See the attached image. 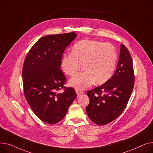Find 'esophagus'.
<instances>
[{"label": "esophagus", "instance_id": "34e87169", "mask_svg": "<svg viewBox=\"0 0 153 153\" xmlns=\"http://www.w3.org/2000/svg\"><path fill=\"white\" fill-rule=\"evenodd\" d=\"M76 93L77 94V96H79L80 95H82V94H83V92L82 91L78 90V89H76Z\"/></svg>", "mask_w": 153, "mask_h": 153}]
</instances>
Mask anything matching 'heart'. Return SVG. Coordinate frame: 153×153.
Masks as SVG:
<instances>
[{
    "instance_id": "1",
    "label": "heart",
    "mask_w": 153,
    "mask_h": 153,
    "mask_svg": "<svg viewBox=\"0 0 153 153\" xmlns=\"http://www.w3.org/2000/svg\"><path fill=\"white\" fill-rule=\"evenodd\" d=\"M117 52L112 44L100 41L84 39L75 43L71 53H65L61 59V68L70 76L75 75L83 65V71L69 81L70 86L82 90L94 82L101 85L113 75Z\"/></svg>"
}]
</instances>
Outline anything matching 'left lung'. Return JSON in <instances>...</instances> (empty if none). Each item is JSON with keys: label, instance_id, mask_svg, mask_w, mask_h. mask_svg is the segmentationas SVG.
<instances>
[{"label": "left lung", "instance_id": "1", "mask_svg": "<svg viewBox=\"0 0 153 153\" xmlns=\"http://www.w3.org/2000/svg\"><path fill=\"white\" fill-rule=\"evenodd\" d=\"M133 62L128 49L121 44L117 67L112 76L102 85L88 91L89 103L86 111L99 125L116 119L126 107L134 87Z\"/></svg>", "mask_w": 153, "mask_h": 153}]
</instances>
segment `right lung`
<instances>
[{
    "instance_id": "obj_1",
    "label": "right lung",
    "mask_w": 153,
    "mask_h": 153,
    "mask_svg": "<svg viewBox=\"0 0 153 153\" xmlns=\"http://www.w3.org/2000/svg\"><path fill=\"white\" fill-rule=\"evenodd\" d=\"M74 32L48 35L40 38L27 53L22 78L26 100L42 121L55 124L64 119L76 97L73 88H66L60 69L66 48L76 37ZM64 88L62 93L58 91Z\"/></svg>"
}]
</instances>
